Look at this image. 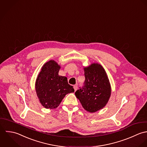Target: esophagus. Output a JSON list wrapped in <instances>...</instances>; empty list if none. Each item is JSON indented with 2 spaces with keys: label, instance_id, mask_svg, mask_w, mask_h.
I'll return each mask as SVG.
<instances>
[{
  "label": "esophagus",
  "instance_id": "34e87169",
  "mask_svg": "<svg viewBox=\"0 0 147 147\" xmlns=\"http://www.w3.org/2000/svg\"><path fill=\"white\" fill-rule=\"evenodd\" d=\"M73 88H74V91H76L77 90V88H78V86H77V85H74L73 86Z\"/></svg>",
  "mask_w": 147,
  "mask_h": 147
}]
</instances>
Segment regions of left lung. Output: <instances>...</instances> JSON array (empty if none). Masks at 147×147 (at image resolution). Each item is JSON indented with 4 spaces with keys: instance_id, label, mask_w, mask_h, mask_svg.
Instances as JSON below:
<instances>
[{
    "instance_id": "8db88e82",
    "label": "left lung",
    "mask_w": 147,
    "mask_h": 147,
    "mask_svg": "<svg viewBox=\"0 0 147 147\" xmlns=\"http://www.w3.org/2000/svg\"><path fill=\"white\" fill-rule=\"evenodd\" d=\"M84 86L75 92L82 107L90 113H95L106 106L111 94V88L103 66L92 63L84 68Z\"/></svg>"
}]
</instances>
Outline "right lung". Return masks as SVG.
Segmentation results:
<instances>
[{
	"mask_svg": "<svg viewBox=\"0 0 147 147\" xmlns=\"http://www.w3.org/2000/svg\"><path fill=\"white\" fill-rule=\"evenodd\" d=\"M60 65L55 60L47 62L42 66L35 82V90L41 105L45 109H56L65 97L74 92L66 77L59 76Z\"/></svg>",
	"mask_w": 147,
	"mask_h": 147,
	"instance_id": "add662e5",
	"label": "right lung"
}]
</instances>
